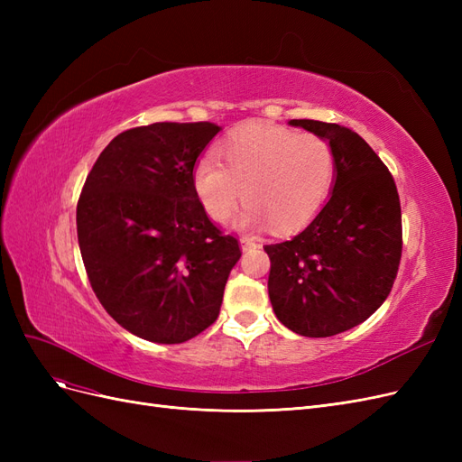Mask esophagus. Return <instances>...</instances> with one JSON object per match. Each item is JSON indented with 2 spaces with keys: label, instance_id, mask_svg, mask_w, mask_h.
I'll list each match as a JSON object with an SVG mask.
<instances>
[{
  "label": "esophagus",
  "instance_id": "34e87169",
  "mask_svg": "<svg viewBox=\"0 0 462 462\" xmlns=\"http://www.w3.org/2000/svg\"><path fill=\"white\" fill-rule=\"evenodd\" d=\"M241 248L243 253H246V250H253V248H258L260 246V241L258 239H253V236H241Z\"/></svg>",
  "mask_w": 462,
  "mask_h": 462
}]
</instances>
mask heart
<instances>
[{"label": "heart", "instance_id": "b5f03b06", "mask_svg": "<svg viewBox=\"0 0 462 462\" xmlns=\"http://www.w3.org/2000/svg\"><path fill=\"white\" fill-rule=\"evenodd\" d=\"M216 153L221 164L204 156L190 175L194 197L216 223L227 221L243 197L236 227L272 223L275 231H297L318 216L333 187V150L312 133L248 123L219 141Z\"/></svg>", "mask_w": 462, "mask_h": 462}]
</instances>
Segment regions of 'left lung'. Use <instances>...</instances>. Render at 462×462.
Instances as JSON below:
<instances>
[{"label": "left lung", "mask_w": 462, "mask_h": 462, "mask_svg": "<svg viewBox=\"0 0 462 462\" xmlns=\"http://www.w3.org/2000/svg\"><path fill=\"white\" fill-rule=\"evenodd\" d=\"M329 143V199L299 235L265 245L268 292L277 319L304 337H331L368 319L387 299L401 262L402 229L395 180L355 131L291 119Z\"/></svg>", "instance_id": "1"}]
</instances>
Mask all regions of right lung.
I'll list each match as a JSON object with an SVG mask.
<instances>
[{"label": "right lung", "mask_w": 462, "mask_h": 462, "mask_svg": "<svg viewBox=\"0 0 462 462\" xmlns=\"http://www.w3.org/2000/svg\"><path fill=\"white\" fill-rule=\"evenodd\" d=\"M216 123H152L111 141L82 187L77 235L88 282L121 328L152 343L197 337L219 316L241 258L208 219L192 165Z\"/></svg>", "instance_id": "right-lung-1"}]
</instances>
